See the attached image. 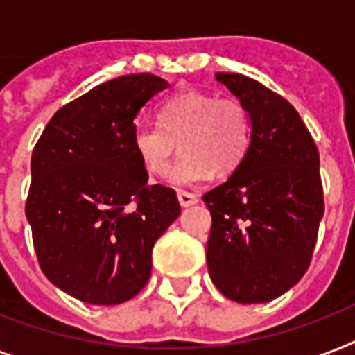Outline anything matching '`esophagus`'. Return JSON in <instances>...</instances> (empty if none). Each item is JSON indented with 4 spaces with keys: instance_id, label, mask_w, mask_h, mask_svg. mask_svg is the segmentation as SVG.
Returning <instances> with one entry per match:
<instances>
[{
    "instance_id": "1",
    "label": "esophagus",
    "mask_w": 355,
    "mask_h": 355,
    "mask_svg": "<svg viewBox=\"0 0 355 355\" xmlns=\"http://www.w3.org/2000/svg\"><path fill=\"white\" fill-rule=\"evenodd\" d=\"M178 202H180V206H184V208H188V206H193L199 202V197L195 193H189V191H182V189H178Z\"/></svg>"
}]
</instances>
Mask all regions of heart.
Here are the masks:
<instances>
[{
  "mask_svg": "<svg viewBox=\"0 0 355 355\" xmlns=\"http://www.w3.org/2000/svg\"><path fill=\"white\" fill-rule=\"evenodd\" d=\"M158 125H139L132 132V149L153 177L164 178L178 147L182 156L171 180L180 186L199 184L216 171L228 175L247 155L252 121L239 99L200 90H184L156 110Z\"/></svg>",
  "mask_w": 355,
  "mask_h": 355,
  "instance_id": "b5f03b06",
  "label": "heart"
}]
</instances>
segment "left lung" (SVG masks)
<instances>
[{
    "instance_id": "8db88e82",
    "label": "left lung",
    "mask_w": 355,
    "mask_h": 355,
    "mask_svg": "<svg viewBox=\"0 0 355 355\" xmlns=\"http://www.w3.org/2000/svg\"><path fill=\"white\" fill-rule=\"evenodd\" d=\"M247 107L250 145L227 182L202 200L211 214L206 263L230 300L269 302L308 270L324 197L319 149L291 103L258 80L216 73Z\"/></svg>"
}]
</instances>
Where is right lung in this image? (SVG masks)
<instances>
[{
  "label": "right lung",
  "mask_w": 355,
  "mask_h": 355,
  "mask_svg": "<svg viewBox=\"0 0 355 355\" xmlns=\"http://www.w3.org/2000/svg\"><path fill=\"white\" fill-rule=\"evenodd\" d=\"M167 83L123 75L64 105L31 156L25 216L42 272L83 302L114 306L149 282L153 247L180 216L175 189L147 182L136 118Z\"/></svg>",
  "instance_id": "right-lung-1"
}]
</instances>
